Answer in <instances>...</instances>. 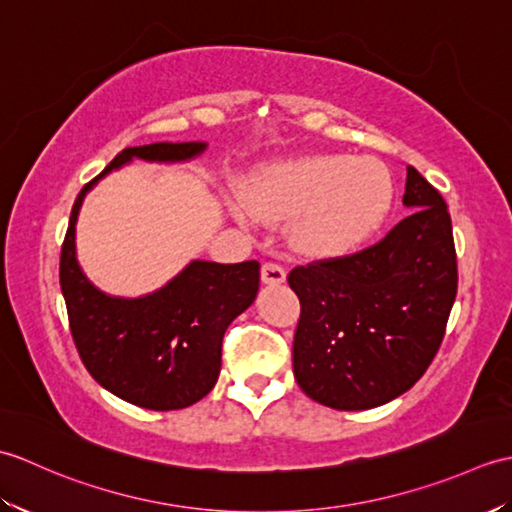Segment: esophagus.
I'll return each mask as SVG.
<instances>
[{"label": "esophagus", "instance_id": "1", "mask_svg": "<svg viewBox=\"0 0 512 512\" xmlns=\"http://www.w3.org/2000/svg\"><path fill=\"white\" fill-rule=\"evenodd\" d=\"M262 281L268 286H279L286 281V270L277 262H266L262 266Z\"/></svg>", "mask_w": 512, "mask_h": 512}]
</instances>
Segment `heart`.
Masks as SVG:
<instances>
[{
    "mask_svg": "<svg viewBox=\"0 0 512 512\" xmlns=\"http://www.w3.org/2000/svg\"><path fill=\"white\" fill-rule=\"evenodd\" d=\"M394 202L389 171L369 158L297 156L259 169L237 215L288 220V239L308 257H341L372 237Z\"/></svg>",
    "mask_w": 512,
    "mask_h": 512,
    "instance_id": "b5f03b06",
    "label": "heart"
}]
</instances>
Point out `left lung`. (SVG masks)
<instances>
[{
	"label": "left lung",
	"instance_id": "left-lung-1",
	"mask_svg": "<svg viewBox=\"0 0 512 512\" xmlns=\"http://www.w3.org/2000/svg\"><path fill=\"white\" fill-rule=\"evenodd\" d=\"M402 204L413 213L378 244L288 275L301 303L292 369L325 407L385 405L416 385L440 350L458 292L451 215L413 167Z\"/></svg>",
	"mask_w": 512,
	"mask_h": 512
}]
</instances>
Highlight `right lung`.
I'll use <instances>...</instances> for the list:
<instances>
[{
    "instance_id": "obj_1",
    "label": "right lung",
    "mask_w": 512,
    "mask_h": 512,
    "mask_svg": "<svg viewBox=\"0 0 512 512\" xmlns=\"http://www.w3.org/2000/svg\"><path fill=\"white\" fill-rule=\"evenodd\" d=\"M204 149V143L123 149L76 195L61 246V292L85 369L114 396L154 411L184 409L213 389L222 367L224 332L257 297L259 262L215 264L195 259L151 295L110 297L83 275L76 262L74 224L85 193L112 169L134 158L182 162Z\"/></svg>"
}]
</instances>
